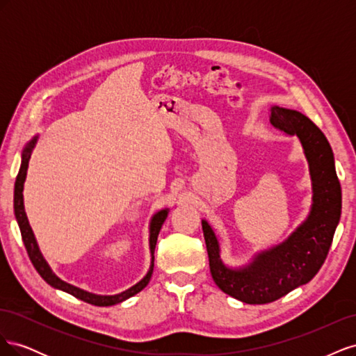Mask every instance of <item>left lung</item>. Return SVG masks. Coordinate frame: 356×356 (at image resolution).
Returning <instances> with one entry per match:
<instances>
[{
  "label": "left lung",
  "mask_w": 356,
  "mask_h": 356,
  "mask_svg": "<svg viewBox=\"0 0 356 356\" xmlns=\"http://www.w3.org/2000/svg\"><path fill=\"white\" fill-rule=\"evenodd\" d=\"M270 123L286 135H296L305 149L314 191L306 221L282 243L258 252L250 264L233 268L222 263L217 234L202 220L213 282L248 305L272 303L307 284L325 261L341 213L332 149L321 129L305 114L276 105L270 108Z\"/></svg>",
  "instance_id": "obj_1"
}]
</instances>
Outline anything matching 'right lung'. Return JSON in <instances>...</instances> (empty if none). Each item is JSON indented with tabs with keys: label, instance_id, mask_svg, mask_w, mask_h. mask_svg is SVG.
I'll return each instance as SVG.
<instances>
[{
	"label": "right lung",
	"instance_id": "obj_1",
	"mask_svg": "<svg viewBox=\"0 0 356 356\" xmlns=\"http://www.w3.org/2000/svg\"><path fill=\"white\" fill-rule=\"evenodd\" d=\"M37 139H38V135L31 139L22 152V163H20L19 174H17L16 182H15V200H13L15 202V215H16V221L19 224L20 234H22V241L25 243L29 260L32 264H34L35 270L50 286L58 288L60 291H65V293L74 296L75 298L83 300V301H86V303L95 305V306H113L117 303H122V301L127 300L129 297L138 294L139 291H143L148 285L149 279H152L153 267H154V250H156V243H157V236H159L161 225H163V222L168 217L169 209L159 211L152 218V222H149V252H152V266H149L148 273L136 285H134L129 289L123 291V293L115 294V296H98V294L88 293V291H84L81 288H77L65 281H62V279H59L55 273L51 272L50 266L47 264L44 257H42V254L40 252V248L37 245L34 233H32V229L29 225L26 212H25V207H24V184L26 179V170H28L31 153L37 144Z\"/></svg>",
	"mask_w": 356,
	"mask_h": 356
}]
</instances>
